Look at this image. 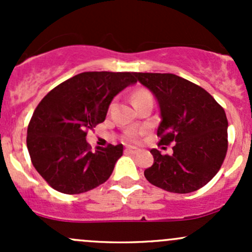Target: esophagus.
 I'll list each match as a JSON object with an SVG mask.
<instances>
[{
	"label": "esophagus",
	"mask_w": 252,
	"mask_h": 252,
	"mask_svg": "<svg viewBox=\"0 0 252 252\" xmlns=\"http://www.w3.org/2000/svg\"><path fill=\"white\" fill-rule=\"evenodd\" d=\"M126 154H131V155H135V154H138L139 152V150L136 149V147H131V146H128L126 149Z\"/></svg>",
	"instance_id": "obj_1"
}]
</instances>
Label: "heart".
<instances>
[{"label":"heart","instance_id":"b5f03b06","mask_svg":"<svg viewBox=\"0 0 252 252\" xmlns=\"http://www.w3.org/2000/svg\"><path fill=\"white\" fill-rule=\"evenodd\" d=\"M147 94H150L149 91L142 90V89H141V90H138L135 94H134V100H135V98H138V97H141V96L147 95ZM138 136H139V133H138V131H135V130H131V131H129L128 134H126V139H128V140H130V141H135L136 139H138Z\"/></svg>","mask_w":252,"mask_h":252}]
</instances>
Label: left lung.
Masks as SVG:
<instances>
[{"label":"left lung","instance_id":"8db88e82","mask_svg":"<svg viewBox=\"0 0 252 252\" xmlns=\"http://www.w3.org/2000/svg\"><path fill=\"white\" fill-rule=\"evenodd\" d=\"M155 95L161 111L159 144H174L173 154L152 149L154 164L145 169L152 185L188 194L220 171L228 149V121L222 106L201 86L171 73H134Z\"/></svg>","mask_w":252,"mask_h":252}]
</instances>
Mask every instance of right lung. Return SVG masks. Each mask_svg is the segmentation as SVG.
<instances>
[{"mask_svg":"<svg viewBox=\"0 0 252 252\" xmlns=\"http://www.w3.org/2000/svg\"><path fill=\"white\" fill-rule=\"evenodd\" d=\"M134 83L130 72H84L42 98L28 126L27 146L32 166L51 188L81 194L111 177L123 145L91 151L86 134L105 121L114 96Z\"/></svg>","mask_w":252,"mask_h":252,"instance_id":"add662e5","label":"right lung"}]
</instances>
